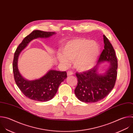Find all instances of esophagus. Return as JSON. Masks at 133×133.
<instances>
[{"instance_id": "esophagus-1", "label": "esophagus", "mask_w": 133, "mask_h": 133, "mask_svg": "<svg viewBox=\"0 0 133 133\" xmlns=\"http://www.w3.org/2000/svg\"><path fill=\"white\" fill-rule=\"evenodd\" d=\"M67 74V76H70V75H73V72L71 71H68Z\"/></svg>"}]
</instances>
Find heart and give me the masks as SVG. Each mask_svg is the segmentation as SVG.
<instances>
[{"label": "heart", "instance_id": "b5f03b06", "mask_svg": "<svg viewBox=\"0 0 133 133\" xmlns=\"http://www.w3.org/2000/svg\"><path fill=\"white\" fill-rule=\"evenodd\" d=\"M58 58L60 63L68 67L73 62L74 67L78 71L91 69L96 64L100 53L98 44L94 41L78 37L68 42L62 49Z\"/></svg>", "mask_w": 133, "mask_h": 133}]
</instances>
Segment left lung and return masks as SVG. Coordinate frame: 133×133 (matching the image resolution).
<instances>
[{"label":"left lung","instance_id":"left-lung-1","mask_svg":"<svg viewBox=\"0 0 133 133\" xmlns=\"http://www.w3.org/2000/svg\"><path fill=\"white\" fill-rule=\"evenodd\" d=\"M103 41L104 50L98 63L110 62L111 65L108 69L104 74H99L97 64L89 70L76 74L78 83L75 94L82 102L94 103L100 101L110 94L115 85L117 74V57L113 46L104 35Z\"/></svg>","mask_w":133,"mask_h":133}]
</instances>
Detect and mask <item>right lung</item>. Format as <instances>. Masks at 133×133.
<instances>
[{
    "instance_id": "right-lung-1",
    "label": "right lung",
    "mask_w": 133,
    "mask_h": 133,
    "mask_svg": "<svg viewBox=\"0 0 133 133\" xmlns=\"http://www.w3.org/2000/svg\"><path fill=\"white\" fill-rule=\"evenodd\" d=\"M55 34L54 32L34 30L23 39L15 53L12 65L15 80L21 91L30 99L39 102L51 100L56 94L61 82L67 78L66 71L50 70L38 79L28 80L21 76L18 68L19 55L32 40L38 37L48 38Z\"/></svg>"
}]
</instances>
